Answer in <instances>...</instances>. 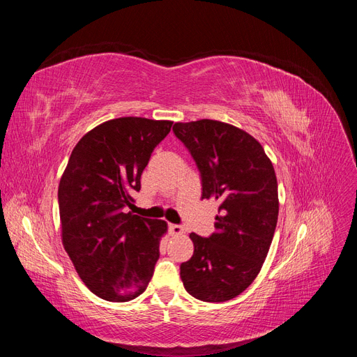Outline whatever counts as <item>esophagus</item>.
Returning <instances> with one entry per match:
<instances>
[{"mask_svg": "<svg viewBox=\"0 0 357 357\" xmlns=\"http://www.w3.org/2000/svg\"><path fill=\"white\" fill-rule=\"evenodd\" d=\"M169 232L171 235H183L185 229H183L180 225H169Z\"/></svg>", "mask_w": 357, "mask_h": 357, "instance_id": "34e87169", "label": "esophagus"}]
</instances>
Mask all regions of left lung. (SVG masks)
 <instances>
[{
    "mask_svg": "<svg viewBox=\"0 0 357 357\" xmlns=\"http://www.w3.org/2000/svg\"><path fill=\"white\" fill-rule=\"evenodd\" d=\"M172 131L195 160L201 199L219 201L215 232L190 234L195 250L180 265V278L193 298L229 301L253 283L271 245L278 218L274 167L264 147L232 125L202 119Z\"/></svg>",
    "mask_w": 357,
    "mask_h": 357,
    "instance_id": "left-lung-1",
    "label": "left lung"
}]
</instances>
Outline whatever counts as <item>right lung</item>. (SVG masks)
Wrapping results in <instances>:
<instances>
[{
    "label": "right lung",
    "instance_id": "add662e5",
    "mask_svg": "<svg viewBox=\"0 0 357 357\" xmlns=\"http://www.w3.org/2000/svg\"><path fill=\"white\" fill-rule=\"evenodd\" d=\"M171 125L144 117L104 122L80 139L63 171L62 243L83 283L105 301L137 298L153 275L167 223L125 210Z\"/></svg>",
    "mask_w": 357,
    "mask_h": 357
}]
</instances>
